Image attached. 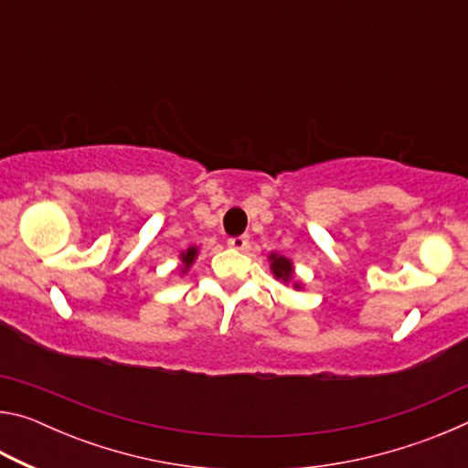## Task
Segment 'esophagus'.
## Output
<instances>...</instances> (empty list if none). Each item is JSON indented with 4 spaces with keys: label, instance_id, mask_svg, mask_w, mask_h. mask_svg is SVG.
<instances>
[{
    "label": "esophagus",
    "instance_id": "34e87169",
    "mask_svg": "<svg viewBox=\"0 0 468 468\" xmlns=\"http://www.w3.org/2000/svg\"><path fill=\"white\" fill-rule=\"evenodd\" d=\"M229 248H233L237 251H245V250H250V239L245 235L231 237V239H229Z\"/></svg>",
    "mask_w": 468,
    "mask_h": 468
}]
</instances>
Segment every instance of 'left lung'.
<instances>
[{"instance_id": "1", "label": "left lung", "mask_w": 468, "mask_h": 468, "mask_svg": "<svg viewBox=\"0 0 468 468\" xmlns=\"http://www.w3.org/2000/svg\"><path fill=\"white\" fill-rule=\"evenodd\" d=\"M271 268L276 279H281L284 282H289L292 279V264L291 260H287L284 256H279V253H271ZM292 287L299 289V282L292 284Z\"/></svg>"}]
</instances>
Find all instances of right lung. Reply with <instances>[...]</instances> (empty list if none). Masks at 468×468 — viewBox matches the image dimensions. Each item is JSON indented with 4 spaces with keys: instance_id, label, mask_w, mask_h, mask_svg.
<instances>
[{
    "instance_id": "add662e5",
    "label": "right lung",
    "mask_w": 468,
    "mask_h": 468,
    "mask_svg": "<svg viewBox=\"0 0 468 468\" xmlns=\"http://www.w3.org/2000/svg\"><path fill=\"white\" fill-rule=\"evenodd\" d=\"M196 256H197V248H189L187 251L181 253V262H184V271H181V272H186L187 268L192 266V262L196 260Z\"/></svg>"
}]
</instances>
